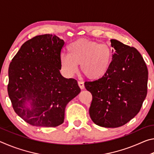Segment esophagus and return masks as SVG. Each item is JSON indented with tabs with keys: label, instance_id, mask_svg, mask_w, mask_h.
Segmentation results:
<instances>
[{
	"label": "esophagus",
	"instance_id": "34e87169",
	"mask_svg": "<svg viewBox=\"0 0 154 154\" xmlns=\"http://www.w3.org/2000/svg\"><path fill=\"white\" fill-rule=\"evenodd\" d=\"M78 85H79V88L82 90H83V88H84V83H83V82H81V81H78Z\"/></svg>",
	"mask_w": 154,
	"mask_h": 154
}]
</instances>
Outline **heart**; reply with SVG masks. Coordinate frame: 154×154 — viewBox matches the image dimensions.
<instances>
[{
    "instance_id": "obj_1",
    "label": "heart",
    "mask_w": 154,
    "mask_h": 154,
    "mask_svg": "<svg viewBox=\"0 0 154 154\" xmlns=\"http://www.w3.org/2000/svg\"><path fill=\"white\" fill-rule=\"evenodd\" d=\"M69 54H62L60 61L62 70L68 76L77 71V64L90 79L102 78L110 69L113 54L110 46L96 41L80 38L67 47Z\"/></svg>"
}]
</instances>
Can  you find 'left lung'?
Here are the masks:
<instances>
[{
    "label": "left lung",
    "instance_id": "obj_1",
    "mask_svg": "<svg viewBox=\"0 0 154 154\" xmlns=\"http://www.w3.org/2000/svg\"><path fill=\"white\" fill-rule=\"evenodd\" d=\"M116 49L106 74L85 82L92 95L89 109L94 123L105 128L124 126L136 116L147 96L148 71L142 56L134 47L111 39Z\"/></svg>",
    "mask_w": 154,
    "mask_h": 154
}]
</instances>
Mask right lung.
I'll return each instance as SVG.
<instances>
[{"instance_id":"1","label":"right lung","mask_w":154,"mask_h":154,"mask_svg":"<svg viewBox=\"0 0 154 154\" xmlns=\"http://www.w3.org/2000/svg\"><path fill=\"white\" fill-rule=\"evenodd\" d=\"M64 41L38 35L23 44L9 67V97L14 111L34 126L56 127L64 122L65 107L80 92L77 81L60 72ZM30 101L31 109L25 106Z\"/></svg>"}]
</instances>
